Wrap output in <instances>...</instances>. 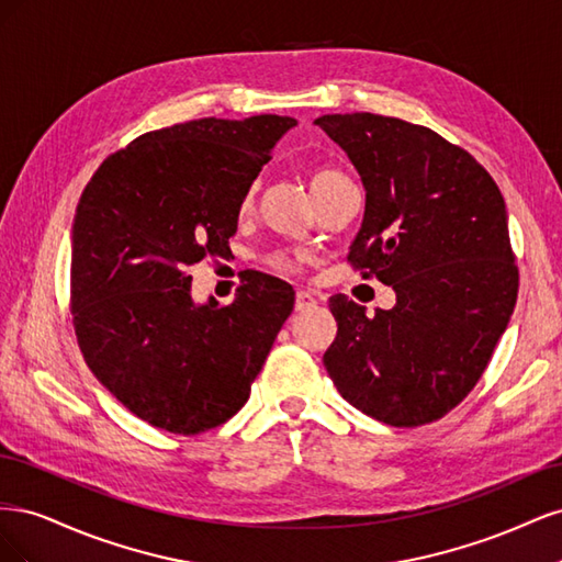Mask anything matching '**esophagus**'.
I'll return each instance as SVG.
<instances>
[{"label":"esophagus","instance_id":"34e87169","mask_svg":"<svg viewBox=\"0 0 562 562\" xmlns=\"http://www.w3.org/2000/svg\"><path fill=\"white\" fill-rule=\"evenodd\" d=\"M312 304H316V297L310 291H297V295H295V310L297 312L312 307Z\"/></svg>","mask_w":562,"mask_h":562}]
</instances>
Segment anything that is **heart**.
Segmentation results:
<instances>
[{"instance_id": "1", "label": "heart", "mask_w": 562, "mask_h": 562, "mask_svg": "<svg viewBox=\"0 0 562 562\" xmlns=\"http://www.w3.org/2000/svg\"><path fill=\"white\" fill-rule=\"evenodd\" d=\"M304 178H307V184H310V190H312L316 203H323L328 196H333L337 190H342V187L351 184V180L342 171H339V168H335L330 164H310L307 168H304ZM255 192H258V182H252L246 190V194L241 199V206H239L241 213L250 211L252 201H255ZM265 262L269 267L279 269V271H293L297 267L293 255L285 252V250L269 252Z\"/></svg>"}]
</instances>
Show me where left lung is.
<instances>
[{
	"instance_id": "left-lung-1",
	"label": "left lung",
	"mask_w": 562,
	"mask_h": 562,
	"mask_svg": "<svg viewBox=\"0 0 562 562\" xmlns=\"http://www.w3.org/2000/svg\"><path fill=\"white\" fill-rule=\"evenodd\" d=\"M347 151L366 215L347 260L396 291L366 316L328 300L335 342L323 353L337 391L391 427L448 415L483 378L518 297V267L497 182L467 149L427 126L370 112L323 114Z\"/></svg>"
}]
</instances>
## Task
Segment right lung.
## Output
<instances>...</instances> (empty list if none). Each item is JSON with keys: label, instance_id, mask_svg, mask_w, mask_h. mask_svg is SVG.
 I'll use <instances>...</instances> for the list:
<instances>
[{"label": "right lung", "instance_id": "1", "mask_svg": "<svg viewBox=\"0 0 562 562\" xmlns=\"http://www.w3.org/2000/svg\"><path fill=\"white\" fill-rule=\"evenodd\" d=\"M295 119H194L143 133L83 187L72 225L70 312L98 382L178 436L241 411L295 291L252 271L229 304H194L190 269L223 255L239 206Z\"/></svg>", "mask_w": 562, "mask_h": 562}]
</instances>
